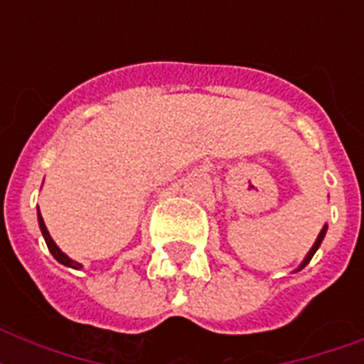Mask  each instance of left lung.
Wrapping results in <instances>:
<instances>
[{"label":"left lung","instance_id":"1","mask_svg":"<svg viewBox=\"0 0 364 364\" xmlns=\"http://www.w3.org/2000/svg\"><path fill=\"white\" fill-rule=\"evenodd\" d=\"M325 232H327V227H323V230H321V232H319V236H317L316 243H314V247L310 249V253H308V257H306V259H304V262H302V266H300V268H304V266L308 264V262H310V260H311V257H314V253H316L317 249H319V245H321L323 238H325Z\"/></svg>","mask_w":364,"mask_h":364}]
</instances>
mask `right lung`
<instances>
[{
    "mask_svg": "<svg viewBox=\"0 0 364 364\" xmlns=\"http://www.w3.org/2000/svg\"><path fill=\"white\" fill-rule=\"evenodd\" d=\"M37 219H39V228H41V232H43V238H45V242H47V247L48 251L53 253V257L56 260H58L60 264H64V266H70V268H75V270H79L81 268V264L79 262H75V260H71L68 255H64L62 251L58 249V245L53 242V238H50V234H48L47 227H45V221H43V217L41 213H39V208H37Z\"/></svg>",
    "mask_w": 364,
    "mask_h": 364,
    "instance_id": "right-lung-1",
    "label": "right lung"
}]
</instances>
